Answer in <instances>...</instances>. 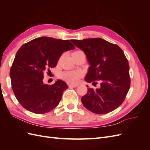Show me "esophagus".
<instances>
[{
	"instance_id": "1",
	"label": "esophagus",
	"mask_w": 150,
	"mask_h": 150,
	"mask_svg": "<svg viewBox=\"0 0 150 150\" xmlns=\"http://www.w3.org/2000/svg\"><path fill=\"white\" fill-rule=\"evenodd\" d=\"M78 86V84H69V87H72V88H76Z\"/></svg>"
}]
</instances>
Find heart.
Listing matches in <instances>:
<instances>
[{"label":"heart","instance_id":"obj_1","mask_svg":"<svg viewBox=\"0 0 150 150\" xmlns=\"http://www.w3.org/2000/svg\"><path fill=\"white\" fill-rule=\"evenodd\" d=\"M83 51L78 50V51H74L72 53V54L79 53ZM83 75V72L81 71H66L62 72L60 77L62 79L67 81L68 83H76L77 82H78L79 78H81Z\"/></svg>","mask_w":150,"mask_h":150}]
</instances>
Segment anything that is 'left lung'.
<instances>
[{"mask_svg": "<svg viewBox=\"0 0 150 150\" xmlns=\"http://www.w3.org/2000/svg\"><path fill=\"white\" fill-rule=\"evenodd\" d=\"M86 54L89 67L85 81L99 89L88 88L81 98L84 106L99 115L114 111L123 103L131 84L129 66L124 52L116 44L101 38L71 40Z\"/></svg>", "mask_w": 150, "mask_h": 150, "instance_id": "left-lung-1", "label": "left lung"}]
</instances>
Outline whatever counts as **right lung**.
Listing matches in <instances>:
<instances>
[{"instance_id":"add662e5","label":"right lung","mask_w":150,"mask_h":150,"mask_svg":"<svg viewBox=\"0 0 150 150\" xmlns=\"http://www.w3.org/2000/svg\"><path fill=\"white\" fill-rule=\"evenodd\" d=\"M69 40L40 37L24 44L16 53L10 70L13 92L21 105L36 114L55 108L68 88L58 79L52 85L43 83L44 74L55 67L64 51L74 49Z\"/></svg>"}]
</instances>
